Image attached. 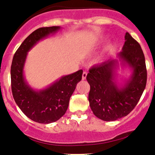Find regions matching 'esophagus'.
<instances>
[{"mask_svg":"<svg viewBox=\"0 0 155 155\" xmlns=\"http://www.w3.org/2000/svg\"><path fill=\"white\" fill-rule=\"evenodd\" d=\"M87 72H83V73H82V80H85V79H86V76H87Z\"/></svg>","mask_w":155,"mask_h":155,"instance_id":"esophagus-1","label":"esophagus"}]
</instances>
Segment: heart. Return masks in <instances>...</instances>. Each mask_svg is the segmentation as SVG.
Masks as SVG:
<instances>
[{"label": "heart", "mask_w": 155, "mask_h": 155, "mask_svg": "<svg viewBox=\"0 0 155 155\" xmlns=\"http://www.w3.org/2000/svg\"><path fill=\"white\" fill-rule=\"evenodd\" d=\"M102 59H103L102 57H98L96 59V61L99 62V61H102Z\"/></svg>", "instance_id": "1"}]
</instances>
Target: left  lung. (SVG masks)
Segmentation results:
<instances>
[{"label":"left lung","instance_id":"8db88e82","mask_svg":"<svg viewBox=\"0 0 155 155\" xmlns=\"http://www.w3.org/2000/svg\"><path fill=\"white\" fill-rule=\"evenodd\" d=\"M122 64L133 70L130 79L123 86L115 82L117 59H111L89 70L86 79L90 85L88 101L93 113L106 121L127 115L138 104L147 82L145 56L140 43L129 33L125 34L122 51L118 54Z\"/></svg>","mask_w":155,"mask_h":155}]
</instances>
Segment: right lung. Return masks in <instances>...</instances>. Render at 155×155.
Here are the masks:
<instances>
[{
    "instance_id": "add662e5",
    "label": "right lung",
    "mask_w": 155,
    "mask_h": 155,
    "mask_svg": "<svg viewBox=\"0 0 155 155\" xmlns=\"http://www.w3.org/2000/svg\"><path fill=\"white\" fill-rule=\"evenodd\" d=\"M60 29L59 26L37 29L23 41L13 56L11 65V87L15 103L30 119L41 124L58 121L66 112L76 85L82 79V70L68 76L39 91L25 80L23 69L28 52L37 42Z\"/></svg>"
}]
</instances>
